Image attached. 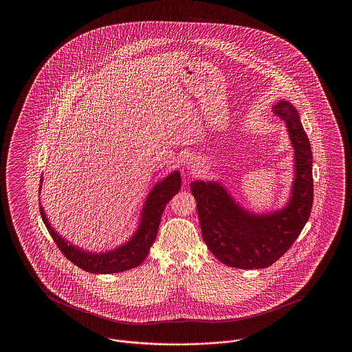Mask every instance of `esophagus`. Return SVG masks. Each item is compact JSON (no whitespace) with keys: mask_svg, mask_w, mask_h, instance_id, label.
<instances>
[{"mask_svg":"<svg viewBox=\"0 0 352 352\" xmlns=\"http://www.w3.org/2000/svg\"><path fill=\"white\" fill-rule=\"evenodd\" d=\"M184 168H187V170H192V168L197 166V164H198V161H197V157H194L192 154H187V155H184Z\"/></svg>","mask_w":352,"mask_h":352,"instance_id":"obj_1","label":"esophagus"}]
</instances>
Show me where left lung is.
<instances>
[{
  "instance_id": "left-lung-1",
  "label": "left lung",
  "mask_w": 352,
  "mask_h": 352,
  "mask_svg": "<svg viewBox=\"0 0 352 352\" xmlns=\"http://www.w3.org/2000/svg\"><path fill=\"white\" fill-rule=\"evenodd\" d=\"M273 112L284 120L294 149V178L285 206L269 212H254L234 201L219 181L190 184L207 248L232 268H268L292 247L311 212L314 188L310 141L292 102L277 101Z\"/></svg>"
}]
</instances>
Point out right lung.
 Returning a JSON list of instances; mask_svg holds the SVG:
<instances>
[{
	"mask_svg": "<svg viewBox=\"0 0 352 352\" xmlns=\"http://www.w3.org/2000/svg\"><path fill=\"white\" fill-rule=\"evenodd\" d=\"M42 181H43V175L41 177L39 195L42 190ZM181 184H182V178H181L179 170L171 171L165 178H162L161 181L154 184L141 208V214H140L135 231L125 243L120 244L116 248H112L109 251H87L84 248L69 243L67 239L58 234L55 228L51 226L50 220L46 217L43 207L41 206V199H39V206H41L39 211H41L42 220L46 228L49 230L55 244L59 247L60 251L65 253V256L71 263H74L76 267L83 269L88 273H95V274L120 273V272L138 267L146 258L148 253L151 251V247L157 237L160 221H161L162 212L165 210V206L177 192H179Z\"/></svg>",
	"mask_w": 352,
	"mask_h": 352,
	"instance_id": "right-lung-1",
	"label": "right lung"
}]
</instances>
